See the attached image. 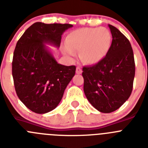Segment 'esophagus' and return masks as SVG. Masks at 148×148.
I'll return each instance as SVG.
<instances>
[{
  "label": "esophagus",
  "instance_id": "34e87169",
  "mask_svg": "<svg viewBox=\"0 0 148 148\" xmlns=\"http://www.w3.org/2000/svg\"><path fill=\"white\" fill-rule=\"evenodd\" d=\"M76 73L77 74H81L82 73V70L80 68V66H77L76 67Z\"/></svg>",
  "mask_w": 148,
  "mask_h": 148
}]
</instances>
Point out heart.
<instances>
[{"label":"heart","mask_w":148,"mask_h":148,"mask_svg":"<svg viewBox=\"0 0 148 148\" xmlns=\"http://www.w3.org/2000/svg\"><path fill=\"white\" fill-rule=\"evenodd\" d=\"M109 30L100 28H82L68 35L64 53L70 58L80 52L81 59L86 64H94L105 57L110 47Z\"/></svg>","instance_id":"obj_1"}]
</instances>
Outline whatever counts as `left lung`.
Segmentation results:
<instances>
[{"label": "left lung", "mask_w": 148, "mask_h": 148, "mask_svg": "<svg viewBox=\"0 0 148 148\" xmlns=\"http://www.w3.org/2000/svg\"><path fill=\"white\" fill-rule=\"evenodd\" d=\"M112 44L106 56L95 65L84 66V91L101 113L116 110L130 97L135 76V61L130 41L119 30L108 25Z\"/></svg>", "instance_id": "1"}]
</instances>
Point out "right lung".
<instances>
[{"label": "right lung", "instance_id": "right-lung-1", "mask_svg": "<svg viewBox=\"0 0 148 148\" xmlns=\"http://www.w3.org/2000/svg\"><path fill=\"white\" fill-rule=\"evenodd\" d=\"M69 23L36 22L17 42L12 59V77L19 99L32 112L44 114L58 105L75 66L58 64L45 44L59 47Z\"/></svg>", "mask_w": 148, "mask_h": 148}]
</instances>
